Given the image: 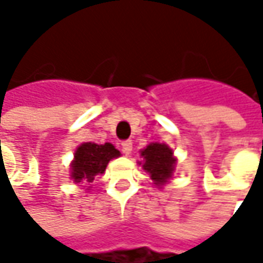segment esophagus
Returning <instances> with one entry per match:
<instances>
[{
  "label": "esophagus",
  "mask_w": 263,
  "mask_h": 263,
  "mask_svg": "<svg viewBox=\"0 0 263 263\" xmlns=\"http://www.w3.org/2000/svg\"><path fill=\"white\" fill-rule=\"evenodd\" d=\"M121 146H122V152H124V154L129 155V154H131V151H132V141H131V139L122 141Z\"/></svg>",
  "instance_id": "obj_1"
}]
</instances>
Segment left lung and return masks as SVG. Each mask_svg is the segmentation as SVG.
<instances>
[{
  "instance_id": "1",
  "label": "left lung",
  "mask_w": 263,
  "mask_h": 263,
  "mask_svg": "<svg viewBox=\"0 0 263 263\" xmlns=\"http://www.w3.org/2000/svg\"><path fill=\"white\" fill-rule=\"evenodd\" d=\"M173 152L163 143H151L146 149L142 151L143 165L142 167L148 172L155 184H163L172 176L175 159Z\"/></svg>"
}]
</instances>
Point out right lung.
Here are the masks:
<instances>
[{"mask_svg": "<svg viewBox=\"0 0 263 263\" xmlns=\"http://www.w3.org/2000/svg\"><path fill=\"white\" fill-rule=\"evenodd\" d=\"M118 156L120 151L111 143H83L76 151L74 160L71 163V179H74L77 183L81 180L91 183L94 176L104 173L109 160Z\"/></svg>", "mask_w": 263, "mask_h": 263, "instance_id": "right-lung-1", "label": "right lung"}]
</instances>
